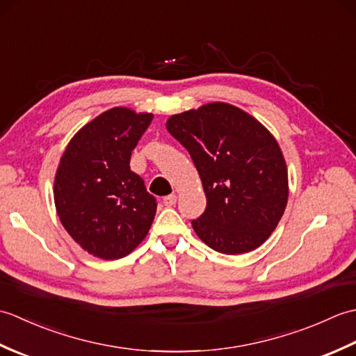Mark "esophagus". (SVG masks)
Listing matches in <instances>:
<instances>
[{
  "mask_svg": "<svg viewBox=\"0 0 356 356\" xmlns=\"http://www.w3.org/2000/svg\"><path fill=\"white\" fill-rule=\"evenodd\" d=\"M176 202H177L176 194H170V195H166V197H163V205L165 207H174V205H176Z\"/></svg>",
  "mask_w": 356,
  "mask_h": 356,
  "instance_id": "esophagus-1",
  "label": "esophagus"
}]
</instances>
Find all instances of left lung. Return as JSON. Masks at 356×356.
<instances>
[{"mask_svg":"<svg viewBox=\"0 0 356 356\" xmlns=\"http://www.w3.org/2000/svg\"><path fill=\"white\" fill-rule=\"evenodd\" d=\"M166 130L188 149L207 195L191 222L199 238L229 255L261 246L289 197L284 156L268 128L236 105L211 102L170 116Z\"/></svg>","mask_w":356,"mask_h":356,"instance_id":"1","label":"left lung"}]
</instances>
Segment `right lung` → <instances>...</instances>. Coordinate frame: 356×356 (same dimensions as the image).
<instances>
[{"instance_id":"obj_1","label":"right lung","mask_w":356,"mask_h":356,"mask_svg":"<svg viewBox=\"0 0 356 356\" xmlns=\"http://www.w3.org/2000/svg\"><path fill=\"white\" fill-rule=\"evenodd\" d=\"M151 119L127 107L104 111L73 136L59 161L53 185L59 220L97 259L133 252L154 220L156 199L130 170L131 151Z\"/></svg>"}]
</instances>
